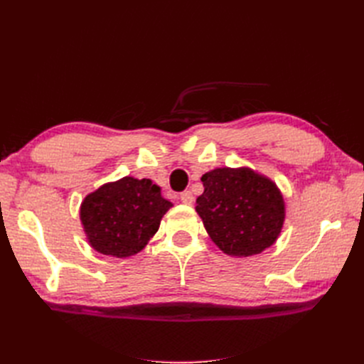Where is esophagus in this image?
Here are the masks:
<instances>
[{"instance_id": "esophagus-1", "label": "esophagus", "mask_w": 364, "mask_h": 364, "mask_svg": "<svg viewBox=\"0 0 364 364\" xmlns=\"http://www.w3.org/2000/svg\"><path fill=\"white\" fill-rule=\"evenodd\" d=\"M181 200H182V203H185V205H191L193 203V200H194V197H193V193L191 191H183V193H181Z\"/></svg>"}]
</instances>
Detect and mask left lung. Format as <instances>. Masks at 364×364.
Here are the masks:
<instances>
[{
  "label": "left lung",
  "instance_id": "left-lung-1",
  "mask_svg": "<svg viewBox=\"0 0 364 364\" xmlns=\"http://www.w3.org/2000/svg\"><path fill=\"white\" fill-rule=\"evenodd\" d=\"M196 211L228 255L249 257L270 247L284 223V199L272 181L249 168H215L202 176Z\"/></svg>",
  "mask_w": 364,
  "mask_h": 364
}]
</instances>
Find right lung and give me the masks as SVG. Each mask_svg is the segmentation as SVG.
<instances>
[{
  "mask_svg": "<svg viewBox=\"0 0 364 364\" xmlns=\"http://www.w3.org/2000/svg\"><path fill=\"white\" fill-rule=\"evenodd\" d=\"M171 202L150 179L123 178L86 196L80 218L91 246L117 258L135 255L156 232Z\"/></svg>",
  "mask_w": 364,
  "mask_h": 364,
  "instance_id": "add662e5",
  "label": "right lung"
}]
</instances>
